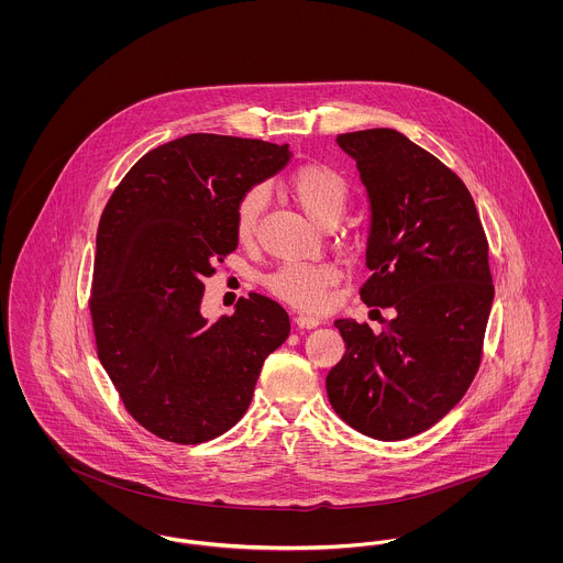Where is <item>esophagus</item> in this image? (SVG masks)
<instances>
[{"instance_id": "1", "label": "esophagus", "mask_w": 563, "mask_h": 563, "mask_svg": "<svg viewBox=\"0 0 563 563\" xmlns=\"http://www.w3.org/2000/svg\"><path fill=\"white\" fill-rule=\"evenodd\" d=\"M321 321L317 319V317H312V314H303V312H300V314H296V325L298 328H303V330H310V328H317Z\"/></svg>"}]
</instances>
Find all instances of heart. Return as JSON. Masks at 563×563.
Listing matches in <instances>:
<instances>
[{
    "label": "heart",
    "instance_id": "heart-1",
    "mask_svg": "<svg viewBox=\"0 0 563 563\" xmlns=\"http://www.w3.org/2000/svg\"><path fill=\"white\" fill-rule=\"evenodd\" d=\"M287 190L303 214L319 227L336 224L351 195L349 181L339 169L323 163H306L287 179ZM267 206L263 186L249 188L235 206V233L242 242L255 238L261 214ZM341 274L332 263H285L265 278V287L280 300L302 310H321Z\"/></svg>",
    "mask_w": 563,
    "mask_h": 563
}]
</instances>
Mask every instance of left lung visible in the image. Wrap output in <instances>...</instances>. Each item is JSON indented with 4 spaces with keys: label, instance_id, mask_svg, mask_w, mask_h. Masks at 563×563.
<instances>
[{
    "label": "left lung",
    "instance_id": "obj_1",
    "mask_svg": "<svg viewBox=\"0 0 563 563\" xmlns=\"http://www.w3.org/2000/svg\"><path fill=\"white\" fill-rule=\"evenodd\" d=\"M336 143L371 208L360 298L396 317L379 334L334 321L346 351L325 388L349 427L398 441L437 424L476 377L495 298L488 242L463 179L398 130L346 132Z\"/></svg>",
    "mask_w": 563,
    "mask_h": 563
}]
</instances>
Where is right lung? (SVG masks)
<instances>
[{"label": "right lung", "mask_w": 563, "mask_h": 563, "mask_svg": "<svg viewBox=\"0 0 563 563\" xmlns=\"http://www.w3.org/2000/svg\"><path fill=\"white\" fill-rule=\"evenodd\" d=\"M289 145L195 132L147 152L111 195L96 235L98 357L130 416L175 443H203L246 413L265 357L291 323L251 294L201 314L212 263L238 249L240 197L291 161Z\"/></svg>", "instance_id": "1"}]
</instances>
